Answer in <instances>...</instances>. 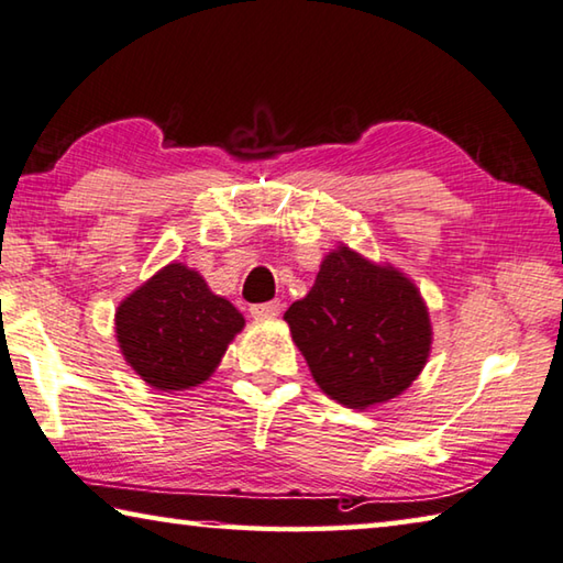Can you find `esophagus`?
<instances>
[{"instance_id":"34e87169","label":"esophagus","mask_w":563,"mask_h":563,"mask_svg":"<svg viewBox=\"0 0 563 563\" xmlns=\"http://www.w3.org/2000/svg\"><path fill=\"white\" fill-rule=\"evenodd\" d=\"M254 319H274L282 313V301H264V303H254L250 309Z\"/></svg>"}]
</instances>
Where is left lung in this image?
<instances>
[{"instance_id": "left-lung-1", "label": "left lung", "mask_w": 563, "mask_h": 563, "mask_svg": "<svg viewBox=\"0 0 563 563\" xmlns=\"http://www.w3.org/2000/svg\"><path fill=\"white\" fill-rule=\"evenodd\" d=\"M319 388L366 410L410 388L432 343L428 307L406 274L341 244L307 297L284 313Z\"/></svg>"}]
</instances>
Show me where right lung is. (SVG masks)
Instances as JSON below:
<instances>
[{"label":"right lung","mask_w":563,"mask_h":563,"mask_svg":"<svg viewBox=\"0 0 563 563\" xmlns=\"http://www.w3.org/2000/svg\"><path fill=\"white\" fill-rule=\"evenodd\" d=\"M244 317L185 264H167L115 311L128 366L157 390L200 386L220 366Z\"/></svg>","instance_id":"add662e5"}]
</instances>
